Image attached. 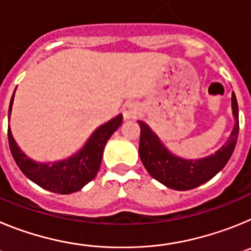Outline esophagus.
I'll list each match as a JSON object with an SVG mask.
<instances>
[{
	"label": "esophagus",
	"mask_w": 251,
	"mask_h": 251,
	"mask_svg": "<svg viewBox=\"0 0 251 251\" xmlns=\"http://www.w3.org/2000/svg\"><path fill=\"white\" fill-rule=\"evenodd\" d=\"M138 105L134 103H127L123 106V117L124 119H133L138 115Z\"/></svg>",
	"instance_id": "34e87169"
}]
</instances>
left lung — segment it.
I'll list each match as a JSON object with an SVG mask.
<instances>
[{"label": "left lung", "mask_w": 251, "mask_h": 251, "mask_svg": "<svg viewBox=\"0 0 251 251\" xmlns=\"http://www.w3.org/2000/svg\"><path fill=\"white\" fill-rule=\"evenodd\" d=\"M234 128L225 145L210 156L202 158H183L171 152L146 122L137 121L141 127L139 157L148 174L166 187L186 191L199 187L216 176L227 163L236 146L239 134V108L231 93Z\"/></svg>", "instance_id": "left-lung-1"}]
</instances>
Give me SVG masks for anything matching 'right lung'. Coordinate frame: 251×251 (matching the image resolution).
Returning <instances> with one entry per match:
<instances>
[{
    "instance_id": "right-lung-1",
    "label": "right lung",
    "mask_w": 251,
    "mask_h": 251,
    "mask_svg": "<svg viewBox=\"0 0 251 251\" xmlns=\"http://www.w3.org/2000/svg\"><path fill=\"white\" fill-rule=\"evenodd\" d=\"M16 92V89H15ZM15 92L8 108V121ZM123 115H115L114 118L99 126L90 137L86 139L83 147L72 156L54 162H37L30 158L16 143L8 127V145L11 153L22 174L40 187L60 195H69L76 192L89 183L100 168L103 151L108 139L121 127Z\"/></svg>"
}]
</instances>
